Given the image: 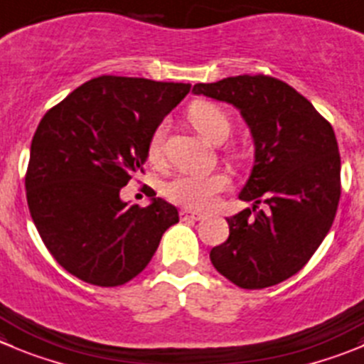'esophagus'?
<instances>
[{
    "mask_svg": "<svg viewBox=\"0 0 364 364\" xmlns=\"http://www.w3.org/2000/svg\"><path fill=\"white\" fill-rule=\"evenodd\" d=\"M203 217H205L203 213L193 212V210H188V208L181 210V219H185V220H201Z\"/></svg>",
    "mask_w": 364,
    "mask_h": 364,
    "instance_id": "obj_1",
    "label": "esophagus"
}]
</instances>
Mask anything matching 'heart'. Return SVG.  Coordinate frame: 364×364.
Segmentation results:
<instances>
[{
	"mask_svg": "<svg viewBox=\"0 0 364 364\" xmlns=\"http://www.w3.org/2000/svg\"><path fill=\"white\" fill-rule=\"evenodd\" d=\"M190 124L210 144H223L232 132V118L223 105L208 100L192 102L186 109ZM149 158L158 161L163 151V127H156L149 138ZM230 186V179L220 172L213 174H183L165 185V196L174 205L188 210H206L217 196Z\"/></svg>",
	"mask_w": 364,
	"mask_h": 364,
	"instance_id": "obj_1",
	"label": "heart"
}]
</instances>
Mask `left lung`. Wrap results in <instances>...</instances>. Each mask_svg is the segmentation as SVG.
Segmentation results:
<instances>
[{"instance_id":"1","label":"left lung","mask_w":364,"mask_h":364,"mask_svg":"<svg viewBox=\"0 0 364 364\" xmlns=\"http://www.w3.org/2000/svg\"><path fill=\"white\" fill-rule=\"evenodd\" d=\"M196 95L233 104L255 140V166L228 217L230 237L210 251L213 267L242 289L296 274L323 242L341 196V159L332 125L294 87L269 75L196 84Z\"/></svg>"}]
</instances>
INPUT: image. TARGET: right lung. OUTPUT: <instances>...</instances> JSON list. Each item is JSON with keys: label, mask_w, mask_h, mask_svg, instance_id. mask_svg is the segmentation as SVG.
Returning <instances> with one entry per match:
<instances>
[{"label": "right lung", "mask_w": 364, "mask_h": 364, "mask_svg": "<svg viewBox=\"0 0 364 364\" xmlns=\"http://www.w3.org/2000/svg\"><path fill=\"white\" fill-rule=\"evenodd\" d=\"M190 84L100 75L71 91L37 125L26 201L53 259L73 277L117 287L147 267L178 208L127 205L120 190L144 172L149 138Z\"/></svg>", "instance_id": "right-lung-1"}]
</instances>
